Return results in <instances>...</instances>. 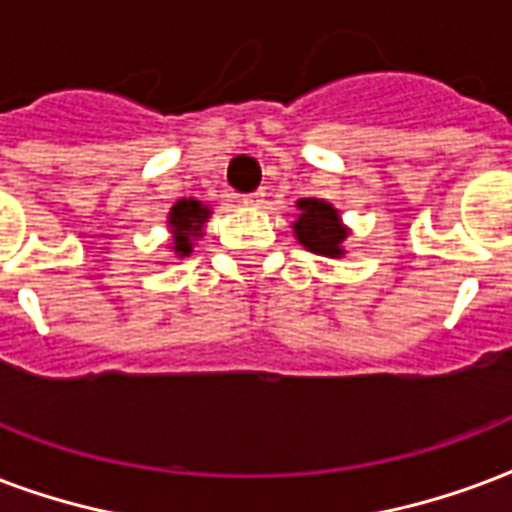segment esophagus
I'll list each match as a JSON object with an SVG mask.
<instances>
[{"label":"esophagus","instance_id":"34e87169","mask_svg":"<svg viewBox=\"0 0 512 512\" xmlns=\"http://www.w3.org/2000/svg\"><path fill=\"white\" fill-rule=\"evenodd\" d=\"M241 204L249 206V209H260L265 204V190H255V193H249L241 198Z\"/></svg>","mask_w":512,"mask_h":512}]
</instances>
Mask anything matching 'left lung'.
<instances>
[{
  "label": "left lung",
  "mask_w": 512,
  "mask_h": 512,
  "mask_svg": "<svg viewBox=\"0 0 512 512\" xmlns=\"http://www.w3.org/2000/svg\"><path fill=\"white\" fill-rule=\"evenodd\" d=\"M295 220H292V233L303 249L314 255L341 260L346 257V239L351 230L343 225L341 212L330 201L322 198H300L295 204Z\"/></svg>",
  "instance_id": "1"
}]
</instances>
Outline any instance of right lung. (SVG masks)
I'll return each mask as SVG.
<instances>
[{
  "mask_svg": "<svg viewBox=\"0 0 512 512\" xmlns=\"http://www.w3.org/2000/svg\"><path fill=\"white\" fill-rule=\"evenodd\" d=\"M212 217V206H206L198 198H179L166 214V228L171 239L169 249L177 257L193 255L195 241L204 239V225Z\"/></svg>",
  "mask_w": 512,
  "mask_h": 512,
  "instance_id": "obj_1",
  "label": "right lung"
}]
</instances>
